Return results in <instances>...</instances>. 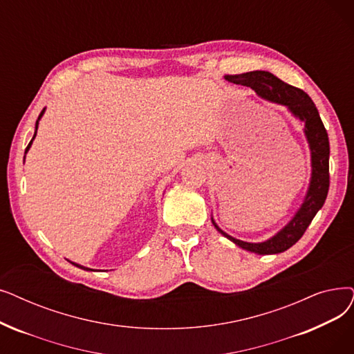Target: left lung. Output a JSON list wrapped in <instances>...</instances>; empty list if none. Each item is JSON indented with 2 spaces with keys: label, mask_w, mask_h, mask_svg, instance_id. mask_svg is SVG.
Segmentation results:
<instances>
[{
  "label": "left lung",
  "mask_w": 354,
  "mask_h": 354,
  "mask_svg": "<svg viewBox=\"0 0 354 354\" xmlns=\"http://www.w3.org/2000/svg\"><path fill=\"white\" fill-rule=\"evenodd\" d=\"M225 80L237 85L250 86L260 98L286 106L288 111L304 124V133L311 151V178L304 201L289 223L270 239L260 243H249L234 239L233 236L223 232L211 217L217 232L230 241H233L239 248L256 254L282 253L292 248L302 237L305 230L308 228L315 217V214L326 203L330 187L328 134L310 95L302 89L281 81L273 73L266 71H253L240 75H227Z\"/></svg>",
  "instance_id": "8db88e82"
}]
</instances>
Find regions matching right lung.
I'll use <instances>...</instances> for the list:
<instances>
[{"instance_id": "right-lung-1", "label": "right lung", "mask_w": 354, "mask_h": 354, "mask_svg": "<svg viewBox=\"0 0 354 354\" xmlns=\"http://www.w3.org/2000/svg\"><path fill=\"white\" fill-rule=\"evenodd\" d=\"M43 114H44V109H43V111L40 113V115H39V118H37V121H36V130H35V136H33V139L32 140H30V143H28V146H27V149H26V153L28 151V149L30 147H32V143H33V140H35V137H36V134H37V127H39V121H40V118L43 117ZM26 153H24V155H26ZM24 159H26V156H24ZM69 262H71V260H69ZM72 265H75L76 268H80V269H84V270H92V269H89V268H85V266H82V265H78V263H73V262H71Z\"/></svg>"}]
</instances>
